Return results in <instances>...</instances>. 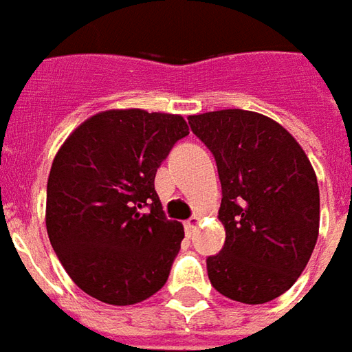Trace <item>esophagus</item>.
I'll list each match as a JSON object with an SVG mask.
<instances>
[{"instance_id": "1", "label": "esophagus", "mask_w": 352, "mask_h": 352, "mask_svg": "<svg viewBox=\"0 0 352 352\" xmlns=\"http://www.w3.org/2000/svg\"><path fill=\"white\" fill-rule=\"evenodd\" d=\"M198 225H200V217H190L188 221H184V232L190 236L198 228Z\"/></svg>"}]
</instances>
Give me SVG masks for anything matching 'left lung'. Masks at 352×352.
I'll use <instances>...</instances> for the list:
<instances>
[{"mask_svg": "<svg viewBox=\"0 0 352 352\" xmlns=\"http://www.w3.org/2000/svg\"><path fill=\"white\" fill-rule=\"evenodd\" d=\"M215 156L219 221L227 238L208 257L211 286L232 301L261 305L294 286L320 227V192L301 144L270 118L228 108L188 116Z\"/></svg>", "mask_w": 352, "mask_h": 352, "instance_id": "8db88e82", "label": "left lung"}]
</instances>
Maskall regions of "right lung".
Returning <instances> with one entry per match:
<instances>
[{
	"instance_id": "add662e5",
	"label": "right lung",
	"mask_w": 352,
	"mask_h": 352,
	"mask_svg": "<svg viewBox=\"0 0 352 352\" xmlns=\"http://www.w3.org/2000/svg\"><path fill=\"white\" fill-rule=\"evenodd\" d=\"M186 135L179 114L104 110L58 148L45 227L58 261L87 296L135 305L168 282L184 230L164 215L154 177Z\"/></svg>"
}]
</instances>
